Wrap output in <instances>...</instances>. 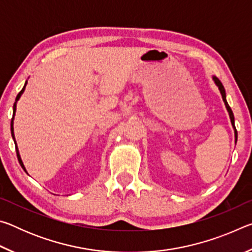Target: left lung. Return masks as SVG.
I'll use <instances>...</instances> for the list:
<instances>
[{
    "label": "left lung",
    "mask_w": 252,
    "mask_h": 252,
    "mask_svg": "<svg viewBox=\"0 0 252 252\" xmlns=\"http://www.w3.org/2000/svg\"><path fill=\"white\" fill-rule=\"evenodd\" d=\"M212 79H213V81H215V83L217 84V87L219 88V91H220V93H221V95H222V100H223L224 104H225V108H227V110H228V112H229V117H230V120H231V125H232L233 129H234V140H236V142H237V139H238V132H237V130H236V126H234V117H233L232 110H231V108H230V106H229L228 102H227V99H225V91H224V88H223L222 83L220 82V80H219L218 78H216V76H212Z\"/></svg>",
    "instance_id": "left-lung-1"
}]
</instances>
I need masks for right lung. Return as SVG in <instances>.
Listing matches in <instances>:
<instances>
[{"instance_id": "add662e5", "label": "right lung", "mask_w": 252, "mask_h": 252, "mask_svg": "<svg viewBox=\"0 0 252 252\" xmlns=\"http://www.w3.org/2000/svg\"><path fill=\"white\" fill-rule=\"evenodd\" d=\"M27 83H28V81L27 82H25V84H24V87H23V89L22 90L20 91V93L18 95H16V99H15V102H14V105H13V118H12V120H11V134H12V138H13V140H14V143H15V146H16V142H15V136H14V127H13V120H14V116H15V111H16V103H18V101H19V99L21 97V95H22V93L24 92V90H25V87H27ZM16 148V156H18V160H19V162H20V164H21V167L23 168V170L25 172H27V170H25V167H24V164H23V162H22V159H21V157H20V153H19V149H18V146L15 147Z\"/></svg>"}]
</instances>
